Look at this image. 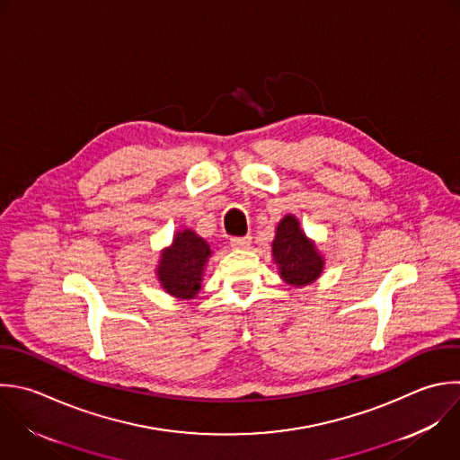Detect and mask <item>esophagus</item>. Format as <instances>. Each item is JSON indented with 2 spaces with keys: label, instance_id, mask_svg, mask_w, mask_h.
I'll return each mask as SVG.
<instances>
[{
  "label": "esophagus",
  "instance_id": "34e87169",
  "mask_svg": "<svg viewBox=\"0 0 460 460\" xmlns=\"http://www.w3.org/2000/svg\"><path fill=\"white\" fill-rule=\"evenodd\" d=\"M252 244V237L250 235H244V237H232L230 239V246L232 248H237V250H246L250 248Z\"/></svg>",
  "mask_w": 460,
  "mask_h": 460
}]
</instances>
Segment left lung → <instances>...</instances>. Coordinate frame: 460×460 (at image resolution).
<instances>
[{"mask_svg":"<svg viewBox=\"0 0 460 460\" xmlns=\"http://www.w3.org/2000/svg\"><path fill=\"white\" fill-rule=\"evenodd\" d=\"M271 246L280 277L288 284L296 288L305 286L322 273L323 259L318 255L314 244L304 235L293 216H286L279 223Z\"/></svg>","mask_w":460,"mask_h":460,"instance_id":"left-lung-1","label":"left lung"}]
</instances>
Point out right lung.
Wrapping results in <instances>:
<instances>
[{"label":"right lung","mask_w":460,"mask_h":460,"mask_svg":"<svg viewBox=\"0 0 460 460\" xmlns=\"http://www.w3.org/2000/svg\"><path fill=\"white\" fill-rule=\"evenodd\" d=\"M208 244L190 230L178 232L172 246L162 253L158 279L164 289L178 298H194L201 288Z\"/></svg>","instance_id":"right-lung-1"}]
</instances>
